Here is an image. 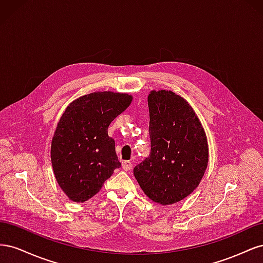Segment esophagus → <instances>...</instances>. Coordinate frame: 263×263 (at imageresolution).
<instances>
[{"mask_svg": "<svg viewBox=\"0 0 263 263\" xmlns=\"http://www.w3.org/2000/svg\"><path fill=\"white\" fill-rule=\"evenodd\" d=\"M122 166H123V169H124L125 171H129V170L133 168V164H132L130 161H124V162L122 163Z\"/></svg>", "mask_w": 263, "mask_h": 263, "instance_id": "esophagus-1", "label": "esophagus"}]
</instances>
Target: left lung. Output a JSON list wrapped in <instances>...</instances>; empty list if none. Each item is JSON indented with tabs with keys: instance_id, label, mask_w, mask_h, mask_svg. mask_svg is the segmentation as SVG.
<instances>
[{
	"instance_id": "obj_1",
	"label": "left lung",
	"mask_w": 263,
	"mask_h": 263,
	"mask_svg": "<svg viewBox=\"0 0 263 263\" xmlns=\"http://www.w3.org/2000/svg\"><path fill=\"white\" fill-rule=\"evenodd\" d=\"M151 153L134 168L144 193L171 205L198 186L209 164L205 130L187 101L168 90L148 95Z\"/></svg>"
}]
</instances>
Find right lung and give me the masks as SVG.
Listing matches in <instances>:
<instances>
[{
    "label": "right lung",
    "mask_w": 263,
    "mask_h": 263,
    "mask_svg": "<svg viewBox=\"0 0 263 263\" xmlns=\"http://www.w3.org/2000/svg\"><path fill=\"white\" fill-rule=\"evenodd\" d=\"M133 97L94 92L71 102L51 141V164L59 186L71 201L83 203L121 168L108 126L130 105Z\"/></svg>",
    "instance_id": "obj_1"
}]
</instances>
